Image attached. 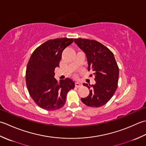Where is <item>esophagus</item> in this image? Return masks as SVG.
Here are the masks:
<instances>
[{"instance_id":"esophagus-1","label":"esophagus","mask_w":146,"mask_h":146,"mask_svg":"<svg viewBox=\"0 0 146 146\" xmlns=\"http://www.w3.org/2000/svg\"><path fill=\"white\" fill-rule=\"evenodd\" d=\"M75 86L76 88H80V87H81V86H82V84H81L80 82H75Z\"/></svg>"}]
</instances>
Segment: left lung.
Returning a JSON list of instances; mask_svg holds the SVG:
<instances>
[{"instance_id":"left-lung-1","label":"left lung","mask_w":146,"mask_h":146,"mask_svg":"<svg viewBox=\"0 0 146 146\" xmlns=\"http://www.w3.org/2000/svg\"><path fill=\"white\" fill-rule=\"evenodd\" d=\"M74 42L86 53L88 70L93 71L96 81L95 84H83L90 90L82 102L96 108L105 105L113 96L118 82L119 69L113 53L96 40L77 38Z\"/></svg>"}]
</instances>
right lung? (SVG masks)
Returning <instances> with one entry per match:
<instances>
[{
	"instance_id": "1",
	"label": "right lung",
	"mask_w": 146,
	"mask_h": 146,
	"mask_svg": "<svg viewBox=\"0 0 146 146\" xmlns=\"http://www.w3.org/2000/svg\"><path fill=\"white\" fill-rule=\"evenodd\" d=\"M73 41V38H67L49 40L36 48L29 58L26 71L28 90L35 103L46 110L62 108L67 93L75 87L69 78L58 82L54 77L62 52Z\"/></svg>"
}]
</instances>
